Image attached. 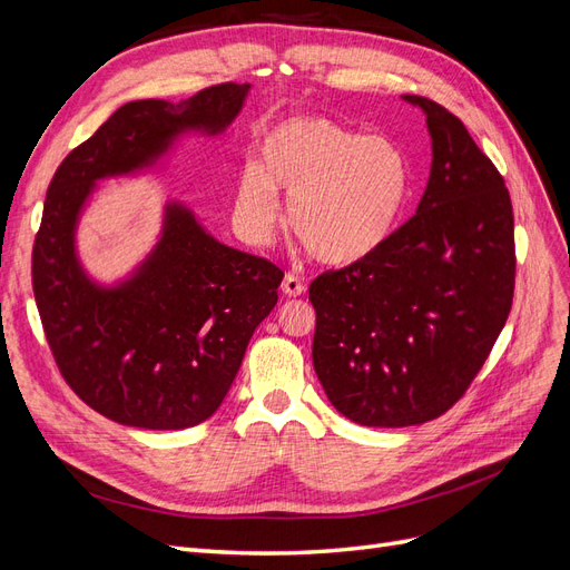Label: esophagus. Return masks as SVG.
I'll return each instance as SVG.
<instances>
[{
	"label": "esophagus",
	"instance_id": "1",
	"mask_svg": "<svg viewBox=\"0 0 570 570\" xmlns=\"http://www.w3.org/2000/svg\"><path fill=\"white\" fill-rule=\"evenodd\" d=\"M283 292L287 297H299V295H304V289H306V285L302 283V278H297V275H292V273H287L285 278H283Z\"/></svg>",
	"mask_w": 570,
	"mask_h": 570
}]
</instances>
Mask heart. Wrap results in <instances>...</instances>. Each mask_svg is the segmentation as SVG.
Returning a JSON list of instances; mask_svg holds the SVG:
<instances>
[{
	"mask_svg": "<svg viewBox=\"0 0 570 570\" xmlns=\"http://www.w3.org/2000/svg\"><path fill=\"white\" fill-rule=\"evenodd\" d=\"M316 262L352 266L383 249L400 228L413 193V166L402 145L364 135L323 116H292L258 140V164L235 185V220L264 245L281 218Z\"/></svg>",
	"mask_w": 570,
	"mask_h": 570,
	"instance_id": "b5f03b06",
	"label": "heart"
}]
</instances>
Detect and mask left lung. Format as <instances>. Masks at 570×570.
Instances as JSON below:
<instances>
[{
  "instance_id": "1",
  "label": "left lung",
  "mask_w": 570,
  "mask_h": 570,
  "mask_svg": "<svg viewBox=\"0 0 570 570\" xmlns=\"http://www.w3.org/2000/svg\"><path fill=\"white\" fill-rule=\"evenodd\" d=\"M425 114L433 164L419 209L364 262L308 287L314 368L358 425L406 428L452 409L485 364L513 302L511 197L494 164L438 101Z\"/></svg>"
}]
</instances>
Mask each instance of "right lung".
Listing matches in <instances>:
<instances>
[{"mask_svg":"<svg viewBox=\"0 0 570 570\" xmlns=\"http://www.w3.org/2000/svg\"><path fill=\"white\" fill-rule=\"evenodd\" d=\"M247 92L249 82H223L178 105L128 101L49 183L32 247L45 335L71 390L120 425L183 430L214 416L278 302L283 271L218 243L185 204L168 202L159 243L107 287L78 258L80 214L99 180L154 168L185 132L226 130Z\"/></svg>","mask_w":570,"mask_h":570,"instance_id":"1","label":"right lung"}]
</instances>
